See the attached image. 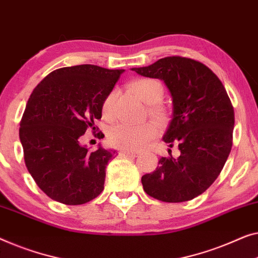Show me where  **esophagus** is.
Segmentation results:
<instances>
[{
	"instance_id": "esophagus-1",
	"label": "esophagus",
	"mask_w": 258,
	"mask_h": 258,
	"mask_svg": "<svg viewBox=\"0 0 258 258\" xmlns=\"http://www.w3.org/2000/svg\"><path fill=\"white\" fill-rule=\"evenodd\" d=\"M121 154L124 155V156H134V157H136V156H138V154H140V152H138V151H133V150H122Z\"/></svg>"
}]
</instances>
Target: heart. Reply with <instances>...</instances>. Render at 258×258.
<instances>
[{"instance_id":"1","label":"heart","mask_w":258,"mask_h":258,"mask_svg":"<svg viewBox=\"0 0 258 258\" xmlns=\"http://www.w3.org/2000/svg\"><path fill=\"white\" fill-rule=\"evenodd\" d=\"M129 88L142 101L149 104V113L157 121L164 122L169 117V111L159 101L164 96V86L155 78H138L129 84ZM117 91L113 89L107 94L102 102V115L109 120L114 115V103ZM158 126L155 122L143 124H117L109 130L108 138L114 147L124 150H140L157 136Z\"/></svg>"}]
</instances>
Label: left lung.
I'll use <instances>...</instances> for the list:
<instances>
[{
    "label": "left lung",
    "instance_id": "left-lung-1",
    "mask_svg": "<svg viewBox=\"0 0 258 258\" xmlns=\"http://www.w3.org/2000/svg\"><path fill=\"white\" fill-rule=\"evenodd\" d=\"M132 71L169 89L172 118L163 141L180 151L177 158L162 157L142 177L144 191L165 203L192 200L215 181L230 154L235 120L228 94L207 66L189 58L166 57Z\"/></svg>",
    "mask_w": 258,
    "mask_h": 258
}]
</instances>
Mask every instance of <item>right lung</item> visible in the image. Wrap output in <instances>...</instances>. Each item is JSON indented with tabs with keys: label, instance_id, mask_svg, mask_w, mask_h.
Masks as SVG:
<instances>
[{
	"label": "right lung",
	"instance_id": "right-lung-1",
	"mask_svg": "<svg viewBox=\"0 0 258 258\" xmlns=\"http://www.w3.org/2000/svg\"><path fill=\"white\" fill-rule=\"evenodd\" d=\"M123 72L96 65L62 67L30 95L20 140L28 171L51 199L83 205L103 191L106 167L117 152L101 144L91 152L80 137L101 118L103 100Z\"/></svg>",
	"mask_w": 258,
	"mask_h": 258
}]
</instances>
